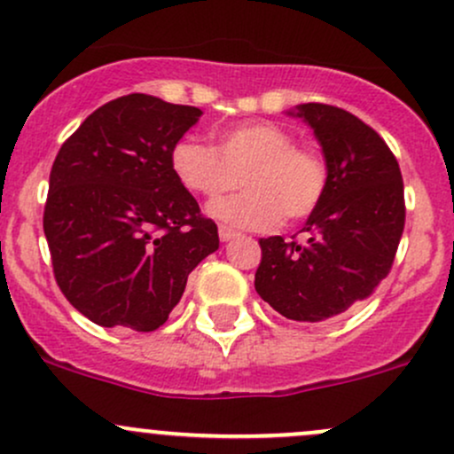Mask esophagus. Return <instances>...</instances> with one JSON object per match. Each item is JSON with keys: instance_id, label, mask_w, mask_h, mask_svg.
Instances as JSON below:
<instances>
[{"instance_id": "1", "label": "esophagus", "mask_w": 454, "mask_h": 454, "mask_svg": "<svg viewBox=\"0 0 454 454\" xmlns=\"http://www.w3.org/2000/svg\"><path fill=\"white\" fill-rule=\"evenodd\" d=\"M235 237H239L237 231H232V228L228 226H219V239H222V241H231V239Z\"/></svg>"}]
</instances>
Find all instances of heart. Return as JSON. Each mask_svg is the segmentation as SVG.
<instances>
[{"label": "heart", "mask_w": 454, "mask_h": 454, "mask_svg": "<svg viewBox=\"0 0 454 454\" xmlns=\"http://www.w3.org/2000/svg\"><path fill=\"white\" fill-rule=\"evenodd\" d=\"M170 168L183 187L217 200L213 215L239 228L267 231L284 219L310 217L330 187V166L318 148L297 144L288 129L267 121L241 122L217 133V148L185 136L170 148Z\"/></svg>", "instance_id": "heart-1"}]
</instances>
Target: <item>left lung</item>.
Wrapping results in <instances>:
<instances>
[{"instance_id": "8db88e82", "label": "left lung", "mask_w": 454, "mask_h": 454, "mask_svg": "<svg viewBox=\"0 0 454 454\" xmlns=\"http://www.w3.org/2000/svg\"><path fill=\"white\" fill-rule=\"evenodd\" d=\"M330 187L301 232L306 241L258 239V295L291 321L318 323L364 301L390 273L405 228V193L395 153L347 109L306 103Z\"/></svg>"}]
</instances>
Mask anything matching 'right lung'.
I'll return each mask as SVG.
<instances>
[{"mask_svg": "<svg viewBox=\"0 0 454 454\" xmlns=\"http://www.w3.org/2000/svg\"><path fill=\"white\" fill-rule=\"evenodd\" d=\"M200 109L127 94L92 112L59 148L43 228L53 276L103 327L154 332L187 276L219 247L217 226L170 168Z\"/></svg>", "mask_w": 454, "mask_h": 454, "instance_id": "add662e5", "label": "right lung"}]
</instances>
